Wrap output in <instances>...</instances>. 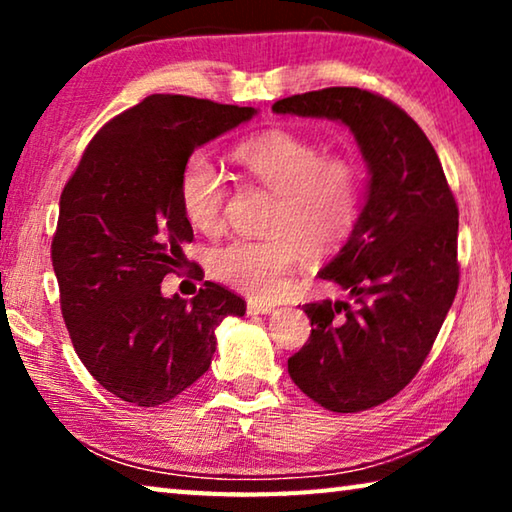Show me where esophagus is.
I'll list each match as a JSON object with an SVG mask.
<instances>
[{
    "mask_svg": "<svg viewBox=\"0 0 512 512\" xmlns=\"http://www.w3.org/2000/svg\"><path fill=\"white\" fill-rule=\"evenodd\" d=\"M248 316H259V314H271L275 309L273 305H266V302H257V300H248Z\"/></svg>",
    "mask_w": 512,
    "mask_h": 512,
    "instance_id": "esophagus-1",
    "label": "esophagus"
}]
</instances>
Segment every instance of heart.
<instances>
[{
    "instance_id": "1",
    "label": "heart",
    "mask_w": 512,
    "mask_h": 512,
    "mask_svg": "<svg viewBox=\"0 0 512 512\" xmlns=\"http://www.w3.org/2000/svg\"><path fill=\"white\" fill-rule=\"evenodd\" d=\"M237 167L275 201L264 239H232L207 257L210 273L228 287L271 298L302 253L320 255L352 235L363 203L359 164L345 155H325L309 137L275 128L239 144ZM225 178L203 153L185 160L178 201L198 232H216L223 219Z\"/></svg>"
}]
</instances>
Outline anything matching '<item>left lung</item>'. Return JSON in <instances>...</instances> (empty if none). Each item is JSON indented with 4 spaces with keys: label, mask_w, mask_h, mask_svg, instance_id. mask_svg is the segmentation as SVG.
<instances>
[{
    "label": "left lung",
    "mask_w": 512,
    "mask_h": 512,
    "mask_svg": "<svg viewBox=\"0 0 512 512\" xmlns=\"http://www.w3.org/2000/svg\"><path fill=\"white\" fill-rule=\"evenodd\" d=\"M277 115L343 121L368 162L366 205L318 275L348 300L309 302V341L289 359L302 393L334 413L391 400L418 375L458 289V207L422 128L381 94L325 88L273 103Z\"/></svg>",
    "instance_id": "1"
}]
</instances>
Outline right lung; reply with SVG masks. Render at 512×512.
<instances>
[{
    "label": "right lung",
    "mask_w": 512,
    "mask_h": 512,
    "mask_svg": "<svg viewBox=\"0 0 512 512\" xmlns=\"http://www.w3.org/2000/svg\"><path fill=\"white\" fill-rule=\"evenodd\" d=\"M255 108L183 94H151L92 137L60 194L51 262L69 339L90 375L135 406L171 402L205 375L214 329L246 302L205 282L192 300L164 298L194 230L178 178L198 146Z\"/></svg>",
    "instance_id": "obj_1"
}]
</instances>
